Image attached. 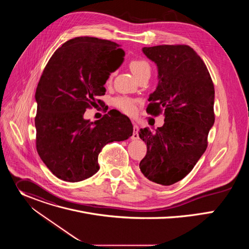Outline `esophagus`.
<instances>
[{
    "label": "esophagus",
    "mask_w": 249,
    "mask_h": 249,
    "mask_svg": "<svg viewBox=\"0 0 249 249\" xmlns=\"http://www.w3.org/2000/svg\"><path fill=\"white\" fill-rule=\"evenodd\" d=\"M138 132H139V127H138V125L135 124V123H133V135H132V137H131L132 140H137V139L139 138Z\"/></svg>",
    "instance_id": "1"
}]
</instances>
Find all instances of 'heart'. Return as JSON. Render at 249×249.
<instances>
[{
  "label": "heart",
  "mask_w": 249,
  "mask_h": 249,
  "mask_svg": "<svg viewBox=\"0 0 249 249\" xmlns=\"http://www.w3.org/2000/svg\"><path fill=\"white\" fill-rule=\"evenodd\" d=\"M129 68L131 70V72L134 74V76L139 80L140 78L151 75V66L149 62L145 59H141V58H136L132 59L129 63ZM113 77V73L109 75L108 81H110ZM113 104L115 105V107L119 108L121 111H123L126 114L132 115L136 112V102L132 98L121 96V97H116L113 99Z\"/></svg>",
  "instance_id": "heart-1"
}]
</instances>
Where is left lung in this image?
<instances>
[{"instance_id":"left-lung-1","label":"left lung","mask_w":249,"mask_h":249,"mask_svg":"<svg viewBox=\"0 0 249 249\" xmlns=\"http://www.w3.org/2000/svg\"><path fill=\"white\" fill-rule=\"evenodd\" d=\"M142 50L156 63L159 74L147 112L163 113L164 124L155 132L140 130L147 155L139 166L146 178L168 186L184 178L207 149L215 122V89L205 63L191 47L159 45Z\"/></svg>"}]
</instances>
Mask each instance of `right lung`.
<instances>
[{
    "mask_svg": "<svg viewBox=\"0 0 249 249\" xmlns=\"http://www.w3.org/2000/svg\"><path fill=\"white\" fill-rule=\"evenodd\" d=\"M119 46L89 36L70 39L54 52L39 80L35 92L36 150L64 181L92 176L99 169L101 149L133 135V125L124 114L109 111L94 122L84 118L87 108L102 103L97 98L105 94L104 85L117 63L110 59L118 54L120 66L123 62L125 52Z\"/></svg>",
    "mask_w": 249,
    "mask_h": 249,
    "instance_id": "1",
    "label": "right lung"
}]
</instances>
